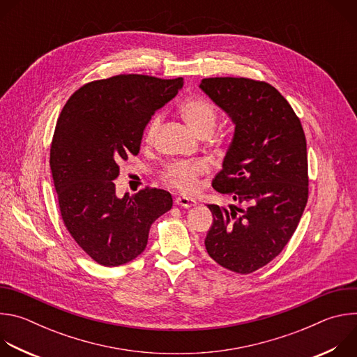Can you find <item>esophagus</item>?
<instances>
[{
    "mask_svg": "<svg viewBox=\"0 0 357 357\" xmlns=\"http://www.w3.org/2000/svg\"><path fill=\"white\" fill-rule=\"evenodd\" d=\"M175 205L176 206H181V208H190V206H195L196 205V200L192 199V197H185V196H178L175 197Z\"/></svg>",
    "mask_w": 357,
    "mask_h": 357,
    "instance_id": "34e87169",
    "label": "esophagus"
}]
</instances>
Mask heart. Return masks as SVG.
Returning <instances> with one entry per match:
<instances>
[{"mask_svg": "<svg viewBox=\"0 0 357 357\" xmlns=\"http://www.w3.org/2000/svg\"><path fill=\"white\" fill-rule=\"evenodd\" d=\"M181 114L186 123L197 132H212L218 120V110L211 100L205 97H193L181 106ZM161 127V116H154L145 130V142L154 144ZM209 172V164L203 160L174 161L162 171V181L182 192L193 193L199 188V178Z\"/></svg>", "mask_w": 357, "mask_h": 357, "instance_id": "heart-1", "label": "heart"}]
</instances>
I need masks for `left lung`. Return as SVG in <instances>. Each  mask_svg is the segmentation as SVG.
<instances>
[{
  "instance_id": "left-lung-1",
  "label": "left lung",
  "mask_w": 357,
  "mask_h": 357,
  "mask_svg": "<svg viewBox=\"0 0 357 357\" xmlns=\"http://www.w3.org/2000/svg\"><path fill=\"white\" fill-rule=\"evenodd\" d=\"M200 89L236 126L212 185L243 206L208 205L213 223L205 245L219 266L250 274L282 251L307 206V139L288 101L267 82L208 77Z\"/></svg>"
}]
</instances>
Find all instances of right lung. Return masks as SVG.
Listing matches in <instances>:
<instances>
[{
  "label": "right lung",
  "mask_w": 357,
  "mask_h": 357,
  "mask_svg": "<svg viewBox=\"0 0 357 357\" xmlns=\"http://www.w3.org/2000/svg\"><path fill=\"white\" fill-rule=\"evenodd\" d=\"M183 79L119 75L76 90L58 119L50 169L62 220L87 256L105 267L145 250L151 225L172 208L169 192L145 188L116 196L119 164L137 155L144 128Z\"/></svg>",
  "instance_id": "add662e5"
}]
</instances>
